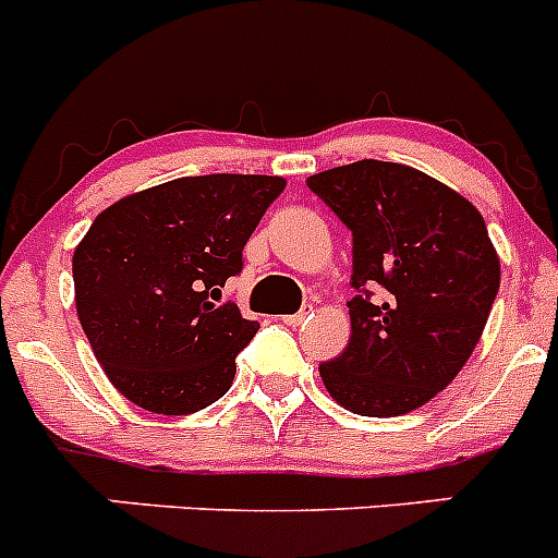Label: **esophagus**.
Listing matches in <instances>:
<instances>
[{"label":"esophagus","mask_w":558,"mask_h":558,"mask_svg":"<svg viewBox=\"0 0 558 558\" xmlns=\"http://www.w3.org/2000/svg\"><path fill=\"white\" fill-rule=\"evenodd\" d=\"M310 317H312V306H304V310H299L295 315L284 317V323H288V326H301V323H306Z\"/></svg>","instance_id":"34e87169"}]
</instances>
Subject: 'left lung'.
<instances>
[{
  "instance_id": "left-lung-1",
  "label": "left lung",
  "mask_w": 558,
  "mask_h": 558,
  "mask_svg": "<svg viewBox=\"0 0 558 558\" xmlns=\"http://www.w3.org/2000/svg\"><path fill=\"white\" fill-rule=\"evenodd\" d=\"M306 185L353 235L350 342L320 364L328 395L362 416L424 405L469 362L496 301L501 265L485 219L402 163L367 158Z\"/></svg>"
}]
</instances>
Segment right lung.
Instances as JSON below:
<instances>
[{"label":"right lung","mask_w":558,"mask_h":558,"mask_svg":"<svg viewBox=\"0 0 558 558\" xmlns=\"http://www.w3.org/2000/svg\"><path fill=\"white\" fill-rule=\"evenodd\" d=\"M284 191L268 174H199L106 208L73 254L76 312L117 391L163 416L227 395L259 323L216 304Z\"/></svg>","instance_id":"add662e5"}]
</instances>
